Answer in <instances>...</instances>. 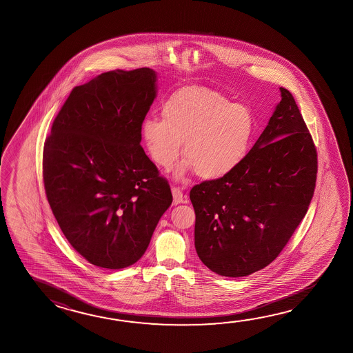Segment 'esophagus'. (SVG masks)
Segmentation results:
<instances>
[{
  "label": "esophagus",
  "instance_id": "esophagus-1",
  "mask_svg": "<svg viewBox=\"0 0 353 353\" xmlns=\"http://www.w3.org/2000/svg\"><path fill=\"white\" fill-rule=\"evenodd\" d=\"M172 196H174V204L185 203V196L183 194L182 190H179V187H172Z\"/></svg>",
  "mask_w": 353,
  "mask_h": 353
}]
</instances>
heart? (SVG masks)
<instances>
[{
    "mask_svg": "<svg viewBox=\"0 0 353 353\" xmlns=\"http://www.w3.org/2000/svg\"><path fill=\"white\" fill-rule=\"evenodd\" d=\"M161 118L143 121L141 139L152 161L165 170L172 168L186 141L179 177L197 171L204 179H224L249 155L255 132L253 114L212 89L176 90L163 103Z\"/></svg>",
    "mask_w": 353,
    "mask_h": 353,
    "instance_id": "b5f03b06",
    "label": "heart"
}]
</instances>
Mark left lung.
Returning a JSON list of instances; mask_svg holds the SVG:
<instances>
[{
	"label": "left lung",
	"instance_id": "left-lung-1",
	"mask_svg": "<svg viewBox=\"0 0 353 353\" xmlns=\"http://www.w3.org/2000/svg\"><path fill=\"white\" fill-rule=\"evenodd\" d=\"M281 100L233 174L190 192L194 247L222 276H247L278 256L307 212L315 191L317 152L290 92Z\"/></svg>",
	"mask_w": 353,
	"mask_h": 353
}]
</instances>
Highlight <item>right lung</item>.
I'll use <instances>...</instances> for the list:
<instances>
[{
    "label": "right lung",
    "mask_w": 353,
    "mask_h": 353,
    "mask_svg": "<svg viewBox=\"0 0 353 353\" xmlns=\"http://www.w3.org/2000/svg\"><path fill=\"white\" fill-rule=\"evenodd\" d=\"M155 70H112L69 94L43 149L47 199L70 245L93 265L123 269L149 247L172 203L141 148Z\"/></svg>",
    "instance_id": "obj_1"
}]
</instances>
